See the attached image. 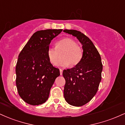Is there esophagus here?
I'll use <instances>...</instances> for the list:
<instances>
[{
	"label": "esophagus",
	"mask_w": 125,
	"mask_h": 125,
	"mask_svg": "<svg viewBox=\"0 0 125 125\" xmlns=\"http://www.w3.org/2000/svg\"><path fill=\"white\" fill-rule=\"evenodd\" d=\"M59 71H60V74H61V75H62V73H63V71L62 69H59Z\"/></svg>",
	"instance_id": "esophagus-1"
}]
</instances>
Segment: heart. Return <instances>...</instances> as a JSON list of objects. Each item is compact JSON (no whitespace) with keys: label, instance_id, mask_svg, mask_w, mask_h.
<instances>
[{"label":"heart","instance_id":"heart-1","mask_svg":"<svg viewBox=\"0 0 125 125\" xmlns=\"http://www.w3.org/2000/svg\"><path fill=\"white\" fill-rule=\"evenodd\" d=\"M61 53V56L58 65L67 66L70 64L72 67L77 65L81 62L83 56L82 49L72 39L65 38L57 42L55 48H49L47 51V57L52 65H56L59 58L58 53Z\"/></svg>","mask_w":125,"mask_h":125}]
</instances>
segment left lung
<instances>
[{
    "label": "left lung",
    "instance_id": "left-lung-1",
    "mask_svg": "<svg viewBox=\"0 0 125 125\" xmlns=\"http://www.w3.org/2000/svg\"><path fill=\"white\" fill-rule=\"evenodd\" d=\"M63 31L76 37L82 44L81 62L73 68L63 71L66 101L74 106H82L88 103L98 90L103 69L101 57L92 42L83 33L76 30Z\"/></svg>",
    "mask_w": 125,
    "mask_h": 125
}]
</instances>
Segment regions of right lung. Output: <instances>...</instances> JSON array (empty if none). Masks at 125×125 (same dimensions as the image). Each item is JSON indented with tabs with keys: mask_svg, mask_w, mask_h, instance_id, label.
Instances as JSON below:
<instances>
[{
	"mask_svg": "<svg viewBox=\"0 0 125 125\" xmlns=\"http://www.w3.org/2000/svg\"><path fill=\"white\" fill-rule=\"evenodd\" d=\"M62 29L35 32L19 54L16 66V84L19 96L31 105L45 102L59 69L53 66L47 57L49 44Z\"/></svg>",
	"mask_w": 125,
	"mask_h": 125,
	"instance_id": "obj_1",
	"label": "right lung"
}]
</instances>
